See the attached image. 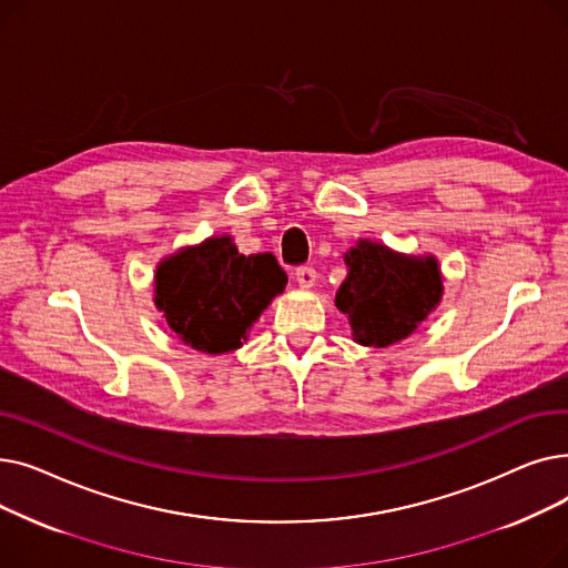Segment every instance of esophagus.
<instances>
[{
    "mask_svg": "<svg viewBox=\"0 0 568 568\" xmlns=\"http://www.w3.org/2000/svg\"><path fill=\"white\" fill-rule=\"evenodd\" d=\"M292 278L302 290H311L315 285V281H317V274H315V268H311V266H300L294 272Z\"/></svg>",
    "mask_w": 568,
    "mask_h": 568,
    "instance_id": "1",
    "label": "esophagus"
}]
</instances>
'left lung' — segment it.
I'll return each instance as SVG.
<instances>
[{
  "mask_svg": "<svg viewBox=\"0 0 568 568\" xmlns=\"http://www.w3.org/2000/svg\"><path fill=\"white\" fill-rule=\"evenodd\" d=\"M343 260L347 278L334 304L347 315L354 343L389 347L405 341L442 302L444 278L430 253L407 255L359 239Z\"/></svg>",
  "mask_w": 568,
  "mask_h": 568,
  "instance_id": "1",
  "label": "left lung"
}]
</instances>
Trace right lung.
<instances>
[{"mask_svg":"<svg viewBox=\"0 0 568 568\" xmlns=\"http://www.w3.org/2000/svg\"><path fill=\"white\" fill-rule=\"evenodd\" d=\"M285 285L272 253L242 255L230 234H219L156 264L154 306L184 345L225 354L246 343L251 326Z\"/></svg>","mask_w":568,"mask_h":568,"instance_id":"add662e5","label":"right lung"}]
</instances>
